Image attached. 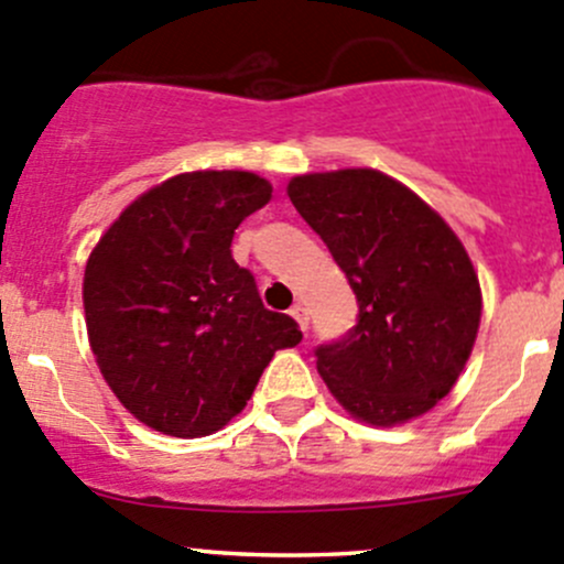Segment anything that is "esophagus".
I'll list each match as a JSON object with an SVG mask.
<instances>
[{
  "label": "esophagus",
  "instance_id": "34e87169",
  "mask_svg": "<svg viewBox=\"0 0 564 564\" xmlns=\"http://www.w3.org/2000/svg\"><path fill=\"white\" fill-rule=\"evenodd\" d=\"M292 316L297 318V324H300V329H308V324H311V316H308V308H305L303 303H297V305H292Z\"/></svg>",
  "mask_w": 564,
  "mask_h": 564
}]
</instances>
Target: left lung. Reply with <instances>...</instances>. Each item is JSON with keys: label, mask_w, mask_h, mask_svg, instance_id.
I'll return each instance as SVG.
<instances>
[{"label": "left lung", "mask_w": 564, "mask_h": 564, "mask_svg": "<svg viewBox=\"0 0 564 564\" xmlns=\"http://www.w3.org/2000/svg\"><path fill=\"white\" fill-rule=\"evenodd\" d=\"M286 191L360 305L344 338L316 346L329 392L371 425L425 414L456 384L480 327V281L460 240L373 169L294 176Z\"/></svg>", "instance_id": "8db88e82"}]
</instances>
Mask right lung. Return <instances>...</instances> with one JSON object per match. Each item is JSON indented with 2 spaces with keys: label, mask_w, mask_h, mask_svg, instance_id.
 <instances>
[{
  "label": "right lung",
  "mask_w": 564,
  "mask_h": 564,
  "mask_svg": "<svg viewBox=\"0 0 564 564\" xmlns=\"http://www.w3.org/2000/svg\"><path fill=\"white\" fill-rule=\"evenodd\" d=\"M270 196V182L250 172L172 176L135 198L89 256L95 360L122 406L161 434L224 429L272 355L303 340L231 256L235 229Z\"/></svg>",
  "instance_id": "1"
}]
</instances>
